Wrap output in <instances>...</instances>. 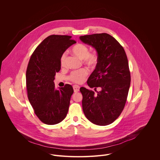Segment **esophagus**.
Instances as JSON below:
<instances>
[{
    "mask_svg": "<svg viewBox=\"0 0 160 160\" xmlns=\"http://www.w3.org/2000/svg\"><path fill=\"white\" fill-rule=\"evenodd\" d=\"M79 86H78V85H74L73 86V89H74V92H78L79 91Z\"/></svg>",
    "mask_w": 160,
    "mask_h": 160,
    "instance_id": "obj_1",
    "label": "esophagus"
}]
</instances>
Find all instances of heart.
I'll return each mask as SVG.
<instances>
[{
  "instance_id": "b5f03b06",
  "label": "heart",
  "mask_w": 160,
  "mask_h": 160,
  "mask_svg": "<svg viewBox=\"0 0 160 160\" xmlns=\"http://www.w3.org/2000/svg\"><path fill=\"white\" fill-rule=\"evenodd\" d=\"M72 52L78 58L82 60L85 64L89 67L93 66L97 62V54L93 52H89L88 47L84 44H78L74 46L72 48ZM66 58L67 54L63 53L60 58V64L62 67L65 65ZM88 74V70L87 69H79L72 71L69 76V79L75 83H81Z\"/></svg>"
}]
</instances>
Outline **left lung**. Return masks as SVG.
Instances as JSON below:
<instances>
[{
  "label": "left lung",
  "instance_id": "8db88e82",
  "mask_svg": "<svg viewBox=\"0 0 160 160\" xmlns=\"http://www.w3.org/2000/svg\"><path fill=\"white\" fill-rule=\"evenodd\" d=\"M97 53V63L87 83L97 91L82 87V110L91 122L98 126L112 124L124 109L131 84L128 61L123 47L107 33L79 37Z\"/></svg>",
  "mask_w": 160,
  "mask_h": 160
}]
</instances>
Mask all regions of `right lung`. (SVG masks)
I'll list each match as a JSON object with an SVG mask.
<instances>
[{"label":"right lung","mask_w":160,"mask_h":160,"mask_svg":"<svg viewBox=\"0 0 160 160\" xmlns=\"http://www.w3.org/2000/svg\"><path fill=\"white\" fill-rule=\"evenodd\" d=\"M71 36L51 35L36 47L31 55L26 73L29 101L35 114L48 125L62 121L68 112L74 91L69 84L56 89L55 73L61 69L60 58L76 43Z\"/></svg>","instance_id":"add662e5"}]
</instances>
